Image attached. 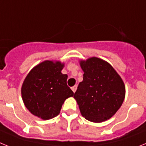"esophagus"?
<instances>
[{
    "label": "esophagus",
    "mask_w": 146,
    "mask_h": 146,
    "mask_svg": "<svg viewBox=\"0 0 146 146\" xmlns=\"http://www.w3.org/2000/svg\"><path fill=\"white\" fill-rule=\"evenodd\" d=\"M71 89H72V90H73L74 93H75L76 90V89H77V86H76V85H74V86L71 88Z\"/></svg>",
    "instance_id": "34e87169"
}]
</instances>
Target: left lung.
Wrapping results in <instances>:
<instances>
[{
	"label": "left lung",
	"instance_id": "1",
	"mask_svg": "<svg viewBox=\"0 0 146 146\" xmlns=\"http://www.w3.org/2000/svg\"><path fill=\"white\" fill-rule=\"evenodd\" d=\"M84 71L73 97L84 118L102 122L116 113L124 101L125 88L121 77L112 66L100 58L93 57L81 61Z\"/></svg>",
	"mask_w": 146,
	"mask_h": 146
}]
</instances>
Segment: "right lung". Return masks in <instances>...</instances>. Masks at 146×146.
<instances>
[{
	"label": "right lung",
	"mask_w": 146,
	"mask_h": 146,
	"mask_svg": "<svg viewBox=\"0 0 146 146\" xmlns=\"http://www.w3.org/2000/svg\"><path fill=\"white\" fill-rule=\"evenodd\" d=\"M64 64L45 61L32 70L21 88L22 99L27 108L43 119L59 114L66 99L73 96L67 86V75L62 74Z\"/></svg>",
	"instance_id": "obj_1"
}]
</instances>
